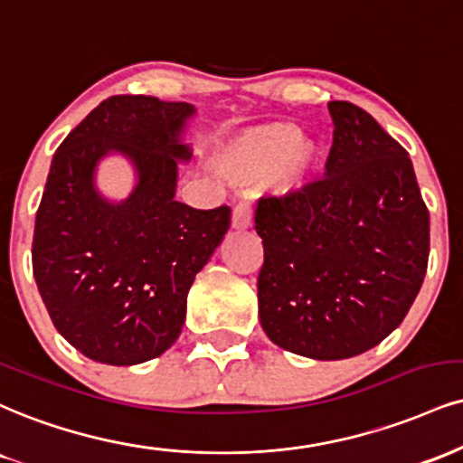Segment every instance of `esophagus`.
<instances>
[{
  "label": "esophagus",
  "mask_w": 463,
  "mask_h": 463,
  "mask_svg": "<svg viewBox=\"0 0 463 463\" xmlns=\"http://www.w3.org/2000/svg\"><path fill=\"white\" fill-rule=\"evenodd\" d=\"M231 226L232 231H248L250 226H252V209L248 207V204H239L232 211V220H231Z\"/></svg>",
  "instance_id": "1"
}]
</instances>
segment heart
Instances as JSON below:
<instances>
[{"mask_svg":"<svg viewBox=\"0 0 463 463\" xmlns=\"http://www.w3.org/2000/svg\"><path fill=\"white\" fill-rule=\"evenodd\" d=\"M321 148L291 122H265L232 133L217 144L213 165L228 181H260L267 194L291 198L313 183Z\"/></svg>","mask_w":463,"mask_h":463,"instance_id":"obj_1","label":"heart"}]
</instances>
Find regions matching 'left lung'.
<instances>
[{"mask_svg": "<svg viewBox=\"0 0 463 463\" xmlns=\"http://www.w3.org/2000/svg\"><path fill=\"white\" fill-rule=\"evenodd\" d=\"M327 109L334 142L321 181L256 209L259 319L287 352L345 360L380 345L414 304L429 211L405 148L358 105Z\"/></svg>", "mask_w": 463, "mask_h": 463, "instance_id": "8db88e82", "label": "left lung"}]
</instances>
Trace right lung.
<instances>
[{
    "mask_svg": "<svg viewBox=\"0 0 463 463\" xmlns=\"http://www.w3.org/2000/svg\"><path fill=\"white\" fill-rule=\"evenodd\" d=\"M196 108L144 94L109 97L55 150L36 213L32 265L55 330L94 362L157 358L185 323L194 278L231 226V209L175 200ZM118 154L137 183L111 201L98 164Z\"/></svg>",
    "mask_w": 463,
    "mask_h": 463,
    "instance_id": "right-lung-1",
    "label": "right lung"
}]
</instances>
